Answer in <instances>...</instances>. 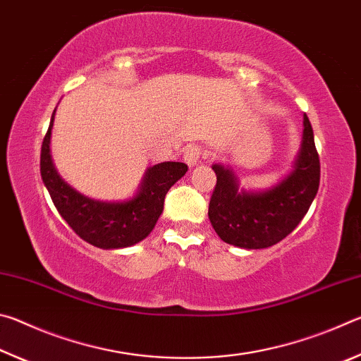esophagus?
I'll return each mask as SVG.
<instances>
[{"label": "esophagus", "instance_id": "34e87169", "mask_svg": "<svg viewBox=\"0 0 361 361\" xmlns=\"http://www.w3.org/2000/svg\"><path fill=\"white\" fill-rule=\"evenodd\" d=\"M205 156H207L205 151L200 148V146H195V145L188 146L185 151V162L189 167H194L200 162V159H205Z\"/></svg>", "mask_w": 361, "mask_h": 361}]
</instances>
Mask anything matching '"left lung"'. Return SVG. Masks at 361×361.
<instances>
[{"label":"left lung","mask_w":361,"mask_h":361,"mask_svg":"<svg viewBox=\"0 0 361 361\" xmlns=\"http://www.w3.org/2000/svg\"><path fill=\"white\" fill-rule=\"evenodd\" d=\"M216 173L209 218L219 239L231 245L258 250L283 240L301 223L320 185V159L314 130L304 114L302 145L293 172L271 189L239 191L232 170L215 164Z\"/></svg>","instance_id":"left-lung-1"}]
</instances>
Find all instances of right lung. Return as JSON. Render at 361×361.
<instances>
[{"instance_id": "obj_1", "label": "right lung", "mask_w": 361, "mask_h": 361, "mask_svg": "<svg viewBox=\"0 0 361 361\" xmlns=\"http://www.w3.org/2000/svg\"><path fill=\"white\" fill-rule=\"evenodd\" d=\"M51 124L41 146V178L60 215L70 228L89 242L103 250L132 247L142 242L154 229L164 210V199L169 189L188 172L183 162H161L146 170L140 191L126 202H102L78 192L57 173L51 159Z\"/></svg>"}]
</instances>
